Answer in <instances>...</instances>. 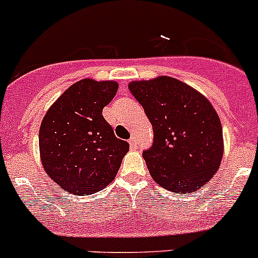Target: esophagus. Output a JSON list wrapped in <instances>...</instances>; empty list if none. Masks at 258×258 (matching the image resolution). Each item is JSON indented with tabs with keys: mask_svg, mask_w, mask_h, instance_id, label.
I'll return each mask as SVG.
<instances>
[{
	"mask_svg": "<svg viewBox=\"0 0 258 258\" xmlns=\"http://www.w3.org/2000/svg\"><path fill=\"white\" fill-rule=\"evenodd\" d=\"M130 146H131V149L136 150L137 149V141H136V137L135 136H131V139H130Z\"/></svg>",
	"mask_w": 258,
	"mask_h": 258,
	"instance_id": "34e87169",
	"label": "esophagus"
}]
</instances>
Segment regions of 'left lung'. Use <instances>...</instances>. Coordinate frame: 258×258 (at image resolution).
Instances as JSON below:
<instances>
[{
  "instance_id": "8db88e82",
  "label": "left lung",
  "mask_w": 258,
  "mask_h": 258,
  "mask_svg": "<svg viewBox=\"0 0 258 258\" xmlns=\"http://www.w3.org/2000/svg\"><path fill=\"white\" fill-rule=\"evenodd\" d=\"M154 128L144 152L155 182L175 194L201 189L223 157L221 119L211 102L179 79L160 76L128 84Z\"/></svg>"
}]
</instances>
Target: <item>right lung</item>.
<instances>
[{"instance_id": "add662e5", "label": "right lung", "mask_w": 258, "mask_h": 258, "mask_svg": "<svg viewBox=\"0 0 258 258\" xmlns=\"http://www.w3.org/2000/svg\"><path fill=\"white\" fill-rule=\"evenodd\" d=\"M114 81L82 79L72 84L42 118L40 159L46 174L73 196H91L113 181L130 145L103 118L116 96Z\"/></svg>"}]
</instances>
